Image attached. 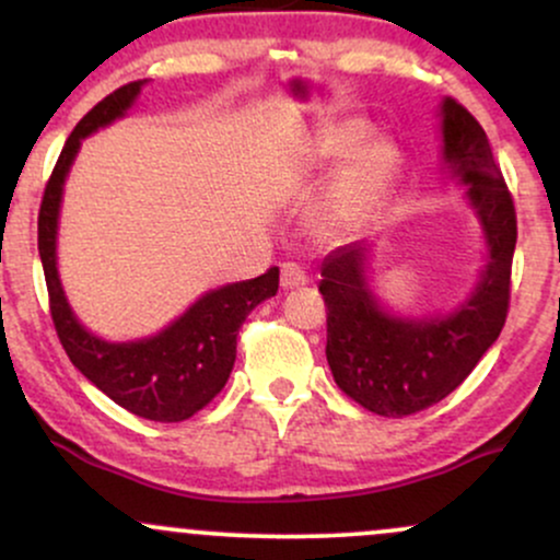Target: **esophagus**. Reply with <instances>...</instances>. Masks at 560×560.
Listing matches in <instances>:
<instances>
[{"label": "esophagus", "mask_w": 560, "mask_h": 560, "mask_svg": "<svg viewBox=\"0 0 560 560\" xmlns=\"http://www.w3.org/2000/svg\"><path fill=\"white\" fill-rule=\"evenodd\" d=\"M305 284L307 276L300 266H294V262H284V266H281V289H284V292H289V289H300Z\"/></svg>", "instance_id": "34e87169"}]
</instances>
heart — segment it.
Listing matches in <instances>:
<instances>
[{"label":"heart","instance_id":"1","mask_svg":"<svg viewBox=\"0 0 560 560\" xmlns=\"http://www.w3.org/2000/svg\"><path fill=\"white\" fill-rule=\"evenodd\" d=\"M345 154L348 158L334 171L311 213V226L320 240H347L369 226L387 202L397 176V150L387 139L369 137L363 120L320 128L307 139L302 163L307 171H320Z\"/></svg>","mask_w":560,"mask_h":560}]
</instances>
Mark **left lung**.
<instances>
[{"label": "left lung", "instance_id": "obj_1", "mask_svg": "<svg viewBox=\"0 0 560 560\" xmlns=\"http://www.w3.org/2000/svg\"><path fill=\"white\" fill-rule=\"evenodd\" d=\"M442 171L466 186L485 240V268L455 307L434 316L392 311L369 273V242L334 249L320 262L326 361L334 382L365 410L389 419L445 400L500 337L511 300L516 210L485 128L455 100L440 102Z\"/></svg>", "mask_w": 560, "mask_h": 560}]
</instances>
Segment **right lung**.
<instances>
[{"label":"right lung","instance_id":"right-lung-1","mask_svg":"<svg viewBox=\"0 0 560 560\" xmlns=\"http://www.w3.org/2000/svg\"><path fill=\"white\" fill-rule=\"evenodd\" d=\"M144 86L147 81L126 83L94 105L73 128L44 189L42 210H38V255L47 279L57 337L66 347L70 363L128 413L147 421L173 423L202 410L229 382L236 361L240 326L255 305L273 298L279 289V268H271L258 279L210 289L152 337L110 342L81 324L57 271L62 191L81 141L100 128L126 118Z\"/></svg>","mask_w":560,"mask_h":560}]
</instances>
